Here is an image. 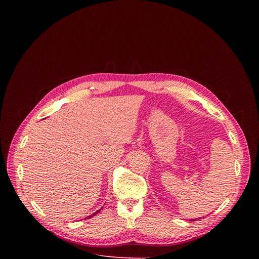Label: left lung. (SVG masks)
Wrapping results in <instances>:
<instances>
[{
	"label": "left lung",
	"instance_id": "1",
	"mask_svg": "<svg viewBox=\"0 0 259 259\" xmlns=\"http://www.w3.org/2000/svg\"><path fill=\"white\" fill-rule=\"evenodd\" d=\"M198 219V218H197ZM194 220H196V219H192V221H194Z\"/></svg>",
	"mask_w": 259,
	"mask_h": 259
}]
</instances>
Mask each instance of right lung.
Returning <instances> with one entry per match:
<instances>
[{"label": "right lung", "instance_id": "1", "mask_svg": "<svg viewBox=\"0 0 259 259\" xmlns=\"http://www.w3.org/2000/svg\"><path fill=\"white\" fill-rule=\"evenodd\" d=\"M100 210H101V209H100ZM100 210H98V211H96V212H95V213H94V214H92V215H90V216H88V217H92V216H94V215H96V214H97V213H98V212H99V211H100ZM88 217H86V218H88Z\"/></svg>", "mask_w": 259, "mask_h": 259}]
</instances>
